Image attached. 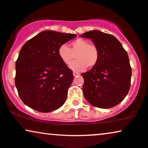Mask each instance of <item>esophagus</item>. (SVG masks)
<instances>
[{
    "instance_id": "1",
    "label": "esophagus",
    "mask_w": 148,
    "mask_h": 148,
    "mask_svg": "<svg viewBox=\"0 0 148 148\" xmlns=\"http://www.w3.org/2000/svg\"><path fill=\"white\" fill-rule=\"evenodd\" d=\"M73 75L74 76H78V75H80V73H78L77 72H73Z\"/></svg>"
}]
</instances>
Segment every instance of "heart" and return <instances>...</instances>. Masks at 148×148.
<instances>
[{
	"label": "heart",
	"instance_id": "b5f03b06",
	"mask_svg": "<svg viewBox=\"0 0 148 148\" xmlns=\"http://www.w3.org/2000/svg\"><path fill=\"white\" fill-rule=\"evenodd\" d=\"M58 55L61 60L65 65H70L72 70L84 71L89 68H93L98 64L100 59V50L95 44H89L88 41L78 38L70 43V48L63 44L58 49Z\"/></svg>",
	"mask_w": 148,
	"mask_h": 148
}]
</instances>
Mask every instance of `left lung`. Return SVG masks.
<instances>
[{
	"mask_svg": "<svg viewBox=\"0 0 148 148\" xmlns=\"http://www.w3.org/2000/svg\"><path fill=\"white\" fill-rule=\"evenodd\" d=\"M91 39L100 50L96 66L83 73L84 96L91 105L108 108L120 102L128 94L132 68L127 52L113 35L91 31L81 35Z\"/></svg>",
	"mask_w": 148,
	"mask_h": 148,
	"instance_id": "left-lung-1",
	"label": "left lung"
}]
</instances>
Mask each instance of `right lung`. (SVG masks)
<instances>
[{
  "mask_svg": "<svg viewBox=\"0 0 148 148\" xmlns=\"http://www.w3.org/2000/svg\"><path fill=\"white\" fill-rule=\"evenodd\" d=\"M76 37L44 31L24 44L16 62L15 84L26 105L48 113L65 103L74 76L59 58L58 49Z\"/></svg>",
  "mask_w": 148,
  "mask_h": 148,
  "instance_id": "right-lung-1",
  "label": "right lung"
}]
</instances>
